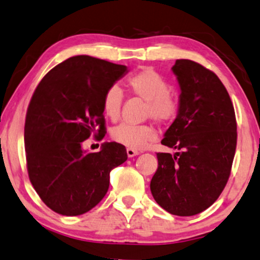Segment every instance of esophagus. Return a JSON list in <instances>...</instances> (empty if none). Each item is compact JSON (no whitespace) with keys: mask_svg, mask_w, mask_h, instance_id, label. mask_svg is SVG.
Here are the masks:
<instances>
[{"mask_svg":"<svg viewBox=\"0 0 260 260\" xmlns=\"http://www.w3.org/2000/svg\"><path fill=\"white\" fill-rule=\"evenodd\" d=\"M126 152H127V155H128V158H133V156L139 154V152L135 151L133 148H127Z\"/></svg>","mask_w":260,"mask_h":260,"instance_id":"esophagus-1","label":"esophagus"}]
</instances>
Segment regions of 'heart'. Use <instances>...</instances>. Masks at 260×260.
Listing matches in <instances>:
<instances>
[{
	"instance_id": "1",
	"label": "heart",
	"mask_w": 260,
	"mask_h": 260,
	"mask_svg": "<svg viewBox=\"0 0 260 260\" xmlns=\"http://www.w3.org/2000/svg\"><path fill=\"white\" fill-rule=\"evenodd\" d=\"M126 86L129 93L145 101L144 116L151 118L158 125H168L177 118L179 102L171 93V85L164 76L151 67H144L128 76ZM123 95L118 86H112L102 96V111L115 121L121 112ZM112 139L116 144L128 148H145L156 139L151 125H127L122 123L112 131Z\"/></svg>"
}]
</instances>
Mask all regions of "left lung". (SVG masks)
Segmentation results:
<instances>
[{
  "mask_svg": "<svg viewBox=\"0 0 260 260\" xmlns=\"http://www.w3.org/2000/svg\"><path fill=\"white\" fill-rule=\"evenodd\" d=\"M172 71L180 85V102L161 144L178 152L156 153L151 192L164 210L189 217L210 207L228 184L237 121L231 98L213 72L185 58L175 61Z\"/></svg>",
  "mask_w": 260,
  "mask_h": 260,
  "instance_id": "left-lung-1",
  "label": "left lung"
}]
</instances>
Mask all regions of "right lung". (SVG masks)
Segmentation results:
<instances>
[{
    "label": "right lung",
    "mask_w": 260,
    "mask_h": 260,
    "mask_svg": "<svg viewBox=\"0 0 260 260\" xmlns=\"http://www.w3.org/2000/svg\"><path fill=\"white\" fill-rule=\"evenodd\" d=\"M127 67L88 55L69 57L43 76L29 102L24 123L27 171L50 210L80 215L101 202L109 172L127 160L126 147L105 142L85 153L90 135H106L102 96Z\"/></svg>",
    "instance_id": "right-lung-1"
}]
</instances>
